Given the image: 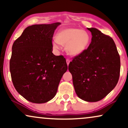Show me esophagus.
Instances as JSON below:
<instances>
[{
	"mask_svg": "<svg viewBox=\"0 0 128 128\" xmlns=\"http://www.w3.org/2000/svg\"><path fill=\"white\" fill-rule=\"evenodd\" d=\"M66 62H67V66H68L69 65V63L70 62V60L69 59H67V60H66Z\"/></svg>",
	"mask_w": 128,
	"mask_h": 128,
	"instance_id": "34e87169",
	"label": "esophagus"
}]
</instances>
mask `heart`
Segmentation results:
<instances>
[{
  "instance_id": "1",
  "label": "heart",
  "mask_w": 128,
  "mask_h": 128,
  "mask_svg": "<svg viewBox=\"0 0 128 128\" xmlns=\"http://www.w3.org/2000/svg\"><path fill=\"white\" fill-rule=\"evenodd\" d=\"M90 42L88 34L80 29L65 27L61 28L52 42L53 48L59 50L61 45H66V50L69 55L77 56L82 54L88 46Z\"/></svg>"
}]
</instances>
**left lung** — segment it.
Segmentation results:
<instances>
[{
  "mask_svg": "<svg viewBox=\"0 0 128 128\" xmlns=\"http://www.w3.org/2000/svg\"><path fill=\"white\" fill-rule=\"evenodd\" d=\"M92 33L90 44L76 56L68 66L77 95L81 99L96 102L115 87L120 76V56L113 39L98 29Z\"/></svg>",
  "mask_w": 128,
  "mask_h": 128,
  "instance_id": "8db88e82",
  "label": "left lung"
}]
</instances>
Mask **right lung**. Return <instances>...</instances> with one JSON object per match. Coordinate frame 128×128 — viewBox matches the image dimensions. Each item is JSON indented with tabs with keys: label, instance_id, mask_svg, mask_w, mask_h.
Wrapping results in <instances>:
<instances>
[{
	"label": "right lung",
	"instance_id": "1",
	"mask_svg": "<svg viewBox=\"0 0 128 128\" xmlns=\"http://www.w3.org/2000/svg\"><path fill=\"white\" fill-rule=\"evenodd\" d=\"M60 22L30 26L14 42L10 72L16 91L32 103H44L56 96L68 67L62 56L53 54L52 40Z\"/></svg>",
	"mask_w": 128,
	"mask_h": 128
}]
</instances>
